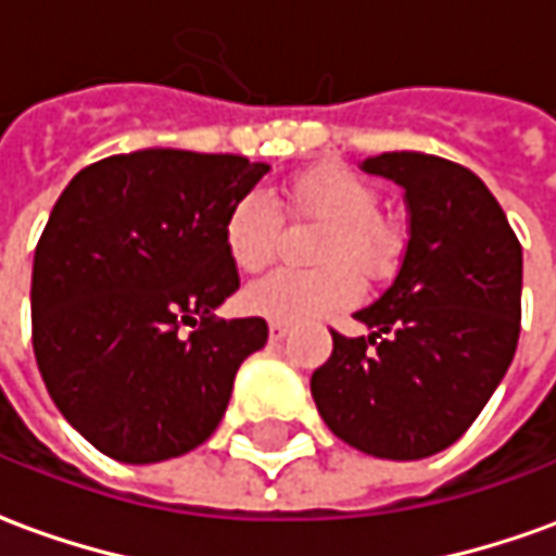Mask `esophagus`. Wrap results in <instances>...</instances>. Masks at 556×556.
Returning <instances> with one entry per match:
<instances>
[{"label":"esophagus","instance_id":"obj_1","mask_svg":"<svg viewBox=\"0 0 556 556\" xmlns=\"http://www.w3.org/2000/svg\"><path fill=\"white\" fill-rule=\"evenodd\" d=\"M287 336V324H281V320H271L269 324V339L271 342H281Z\"/></svg>","mask_w":556,"mask_h":556}]
</instances>
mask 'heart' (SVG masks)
<instances>
[{
  "mask_svg": "<svg viewBox=\"0 0 556 556\" xmlns=\"http://www.w3.org/2000/svg\"><path fill=\"white\" fill-rule=\"evenodd\" d=\"M281 212L287 217L324 220L312 244L315 269H278L244 290V305L254 315L281 324H300L344 308L359 296V275L384 281L405 256V229L390 214L378 212V190L342 166H312L285 187ZM278 208L260 193L229 208L224 244L241 271H260L278 248ZM354 265L353 270L350 266Z\"/></svg>",
  "mask_w": 556,
  "mask_h": 556,
  "instance_id": "1",
  "label": "heart"
}]
</instances>
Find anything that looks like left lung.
I'll return each instance as SVG.
<instances>
[{
    "label": "left lung",
    "instance_id": "8db88e82",
    "mask_svg": "<svg viewBox=\"0 0 556 556\" xmlns=\"http://www.w3.org/2000/svg\"><path fill=\"white\" fill-rule=\"evenodd\" d=\"M405 190L412 239L396 281L357 312L372 336L332 332L312 375L324 424L381 460L451 447L511 366L520 336L523 254L476 172L442 156L390 151L366 160Z\"/></svg>",
    "mask_w": 556,
    "mask_h": 556
}]
</instances>
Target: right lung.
<instances>
[{"label":"right lung","instance_id":"obj_1","mask_svg":"<svg viewBox=\"0 0 556 556\" xmlns=\"http://www.w3.org/2000/svg\"><path fill=\"white\" fill-rule=\"evenodd\" d=\"M266 172L148 148L80 168L56 199L33 260V351L56 408L111 460L202 445L269 339L263 317L214 315L239 290L227 214Z\"/></svg>","mask_w":556,"mask_h":556}]
</instances>
